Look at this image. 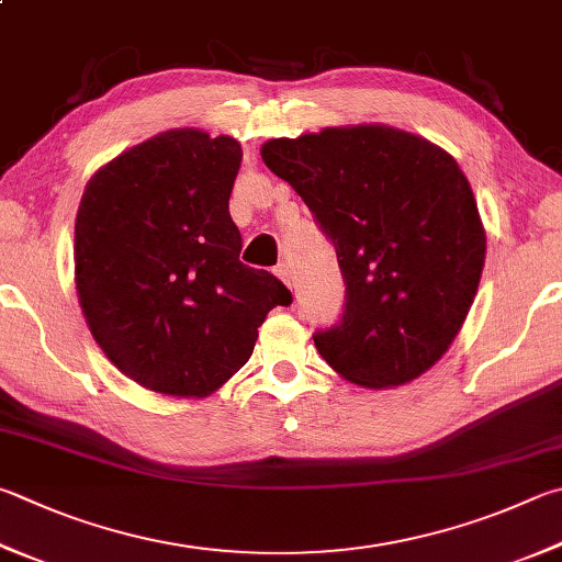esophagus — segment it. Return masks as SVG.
<instances>
[{
	"label": "esophagus",
	"instance_id": "34e87169",
	"mask_svg": "<svg viewBox=\"0 0 562 562\" xmlns=\"http://www.w3.org/2000/svg\"><path fill=\"white\" fill-rule=\"evenodd\" d=\"M274 274H278V278L288 284V288L292 290L294 288V274H292V268H290V262H280L278 268H274Z\"/></svg>",
	"mask_w": 562,
	"mask_h": 562
}]
</instances>
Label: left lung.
I'll return each instance as SVG.
<instances>
[{
	"label": "left lung",
	"instance_id": "obj_1",
	"mask_svg": "<svg viewBox=\"0 0 562 562\" xmlns=\"http://www.w3.org/2000/svg\"><path fill=\"white\" fill-rule=\"evenodd\" d=\"M262 161L307 203L346 284L339 324L312 334L346 381L391 387L450 349L482 280L472 187L432 142L385 125L265 142Z\"/></svg>",
	"mask_w": 562,
	"mask_h": 562
}]
</instances>
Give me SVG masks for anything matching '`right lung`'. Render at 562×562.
Instances as JSON below:
<instances>
[{
	"mask_svg": "<svg viewBox=\"0 0 562 562\" xmlns=\"http://www.w3.org/2000/svg\"><path fill=\"white\" fill-rule=\"evenodd\" d=\"M233 137L169 130L88 181L76 216V288L90 334L132 381L209 395L248 363L258 326L292 294L240 262L228 199Z\"/></svg>",
	"mask_w": 562,
	"mask_h": 562,
	"instance_id": "obj_1",
	"label": "right lung"
}]
</instances>
